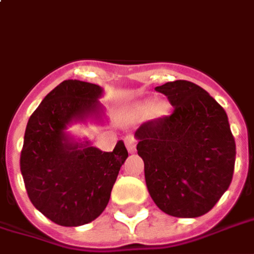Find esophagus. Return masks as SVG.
Listing matches in <instances>:
<instances>
[{
  "mask_svg": "<svg viewBox=\"0 0 254 254\" xmlns=\"http://www.w3.org/2000/svg\"><path fill=\"white\" fill-rule=\"evenodd\" d=\"M125 145H127V151L130 153L136 152V138L133 136H127L125 137Z\"/></svg>",
  "mask_w": 254,
  "mask_h": 254,
  "instance_id": "esophagus-1",
  "label": "esophagus"
}]
</instances>
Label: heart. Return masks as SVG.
Instances as JSON below:
<instances>
[{"mask_svg": "<svg viewBox=\"0 0 254 254\" xmlns=\"http://www.w3.org/2000/svg\"><path fill=\"white\" fill-rule=\"evenodd\" d=\"M151 105H152L151 102L141 103V105L138 106V109H137V110H138V112H146V110H149V109H151Z\"/></svg>", "mask_w": 254, "mask_h": 254, "instance_id": "b5f03b06", "label": "heart"}]
</instances>
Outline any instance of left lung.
Segmentation results:
<instances>
[{
	"mask_svg": "<svg viewBox=\"0 0 254 254\" xmlns=\"http://www.w3.org/2000/svg\"><path fill=\"white\" fill-rule=\"evenodd\" d=\"M174 110L141 124L134 133L145 182L156 206L168 215L208 213L232 183L236 141L226 112L189 80L157 86Z\"/></svg>",
	"mask_w": 254,
	"mask_h": 254,
	"instance_id": "1",
	"label": "left lung"
}]
</instances>
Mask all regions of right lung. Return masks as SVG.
Returning <instances> with one entry per match:
<instances>
[{
  "mask_svg": "<svg viewBox=\"0 0 254 254\" xmlns=\"http://www.w3.org/2000/svg\"><path fill=\"white\" fill-rule=\"evenodd\" d=\"M98 84L68 79L46 95L25 129L20 168L32 204L60 226H80L106 208L127 157L124 141L102 152L90 141H75L69 124L102 120Z\"/></svg>",
  "mask_w": 254,
  "mask_h": 254,
  "instance_id": "right-lung-1",
  "label": "right lung"
}]
</instances>
